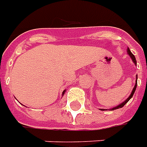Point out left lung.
Instances as JSON below:
<instances>
[{
	"mask_svg": "<svg viewBox=\"0 0 147 147\" xmlns=\"http://www.w3.org/2000/svg\"><path fill=\"white\" fill-rule=\"evenodd\" d=\"M127 52H128V54H129V55H130V56L131 57V59H132V60H133V62L134 63V64H136V63H136V59H135V57H134V55H133V54L131 53V50L128 49H127ZM137 79H138V76L136 77V84H135L134 88H133V91H131V95H130V96H129V97H128V98H127L123 102H122L121 104H119V106H117V107H114V108H112V109H111V110H112V111H113V110L119 109V108H122V107H123V106L125 105V104H126V103H127V102H128V101H129V100H130L131 98H132V96H133V95H134V91H135V90H136V87H137ZM101 111H103V110L102 109Z\"/></svg>",
	"mask_w": 147,
	"mask_h": 147,
	"instance_id": "1",
	"label": "left lung"
}]
</instances>
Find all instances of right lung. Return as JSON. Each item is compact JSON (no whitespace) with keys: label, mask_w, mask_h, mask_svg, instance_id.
Segmentation results:
<instances>
[{"label":"right lung","mask_w":147,"mask_h":147,"mask_svg":"<svg viewBox=\"0 0 147 147\" xmlns=\"http://www.w3.org/2000/svg\"><path fill=\"white\" fill-rule=\"evenodd\" d=\"M64 91H63V92H64Z\"/></svg>","instance_id":"add662e5"}]
</instances>
